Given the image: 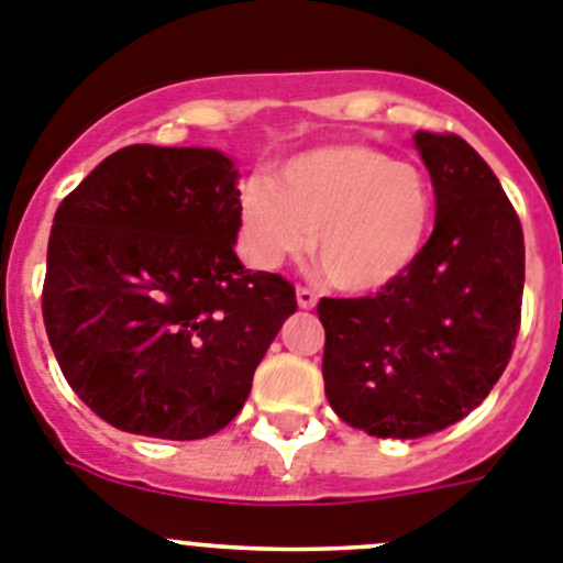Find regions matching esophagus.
Wrapping results in <instances>:
<instances>
[{"label":"esophagus","mask_w":563,"mask_h":563,"mask_svg":"<svg viewBox=\"0 0 563 563\" xmlns=\"http://www.w3.org/2000/svg\"><path fill=\"white\" fill-rule=\"evenodd\" d=\"M297 306H300L302 311H311V308L317 306V294H313L311 288H297Z\"/></svg>","instance_id":"34e87169"}]
</instances>
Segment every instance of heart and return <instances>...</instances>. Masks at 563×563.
<instances>
[{
    "instance_id": "b5f03b06",
    "label": "heart",
    "mask_w": 563,
    "mask_h": 563,
    "mask_svg": "<svg viewBox=\"0 0 563 563\" xmlns=\"http://www.w3.org/2000/svg\"><path fill=\"white\" fill-rule=\"evenodd\" d=\"M434 216L427 174L369 145H322L283 165L277 185L250 179L238 219L246 252L275 269L311 250L344 294H373L401 280L423 252Z\"/></svg>"
}]
</instances>
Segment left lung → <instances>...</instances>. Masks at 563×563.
<instances>
[{"label": "left lung", "mask_w": 563, "mask_h": 563, "mask_svg": "<svg viewBox=\"0 0 563 563\" xmlns=\"http://www.w3.org/2000/svg\"><path fill=\"white\" fill-rule=\"evenodd\" d=\"M438 216L412 269L376 297L319 300L333 412L376 438L415 440L488 398L514 353L525 235L488 162L454 134H415Z\"/></svg>", "instance_id": "8db88e82"}]
</instances>
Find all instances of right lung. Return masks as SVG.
<instances>
[{"mask_svg":"<svg viewBox=\"0 0 563 563\" xmlns=\"http://www.w3.org/2000/svg\"><path fill=\"white\" fill-rule=\"evenodd\" d=\"M238 199L221 151L131 145L55 210L44 325L69 387L114 429H224L297 311L291 283L238 261Z\"/></svg>","mask_w":563,"mask_h":563,"instance_id":"add662e5","label":"right lung"}]
</instances>
